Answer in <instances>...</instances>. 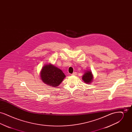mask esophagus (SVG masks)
Returning a JSON list of instances; mask_svg holds the SVG:
<instances>
[{
	"instance_id": "obj_1",
	"label": "esophagus",
	"mask_w": 132,
	"mask_h": 132,
	"mask_svg": "<svg viewBox=\"0 0 132 132\" xmlns=\"http://www.w3.org/2000/svg\"><path fill=\"white\" fill-rule=\"evenodd\" d=\"M76 75H77V73L76 72H74L73 74H71V75L72 76Z\"/></svg>"
}]
</instances>
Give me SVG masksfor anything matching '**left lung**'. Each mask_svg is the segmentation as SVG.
Returning <instances> with one entry per match:
<instances>
[{"mask_svg":"<svg viewBox=\"0 0 132 132\" xmlns=\"http://www.w3.org/2000/svg\"><path fill=\"white\" fill-rule=\"evenodd\" d=\"M82 80L87 84H90L94 81V76L91 71H86L82 76Z\"/></svg>","mask_w":132,"mask_h":132,"instance_id":"left-lung-1","label":"left lung"}]
</instances>
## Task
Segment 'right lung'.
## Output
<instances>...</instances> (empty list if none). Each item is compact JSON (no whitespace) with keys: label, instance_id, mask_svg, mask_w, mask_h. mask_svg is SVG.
<instances>
[{"label":"right lung","instance_id":"add662e5","mask_svg":"<svg viewBox=\"0 0 132 132\" xmlns=\"http://www.w3.org/2000/svg\"><path fill=\"white\" fill-rule=\"evenodd\" d=\"M41 80L48 86L57 87L66 76L61 69L50 63L44 65L40 72Z\"/></svg>","mask_w":132,"mask_h":132}]
</instances>
